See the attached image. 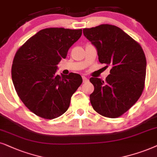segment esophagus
<instances>
[{
	"instance_id": "34e87169",
	"label": "esophagus",
	"mask_w": 157,
	"mask_h": 157,
	"mask_svg": "<svg viewBox=\"0 0 157 157\" xmlns=\"http://www.w3.org/2000/svg\"><path fill=\"white\" fill-rule=\"evenodd\" d=\"M82 80H83V82H84V83L88 82V79H87L85 76H82Z\"/></svg>"
}]
</instances>
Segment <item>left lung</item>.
I'll list each match as a JSON object with an SVG mask.
<instances>
[{"mask_svg":"<svg viewBox=\"0 0 157 157\" xmlns=\"http://www.w3.org/2000/svg\"><path fill=\"white\" fill-rule=\"evenodd\" d=\"M84 36L95 46L101 64L112 67L105 81L91 77L93 109L108 118H118L139 100L144 87L147 59L142 48L122 29L102 24L83 29Z\"/></svg>","mask_w":157,"mask_h":157,"instance_id":"left-lung-1","label":"left lung"}]
</instances>
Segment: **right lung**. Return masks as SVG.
<instances>
[{
	"label": "right lung",
	"instance_id": "1",
	"mask_svg": "<svg viewBox=\"0 0 157 157\" xmlns=\"http://www.w3.org/2000/svg\"><path fill=\"white\" fill-rule=\"evenodd\" d=\"M82 29L49 28L29 39L15 54L11 77L18 97L36 116L53 119L70 106L71 97L82 84V77L57 74V64L67 57Z\"/></svg>",
	"mask_w": 157,
	"mask_h": 157
}]
</instances>
